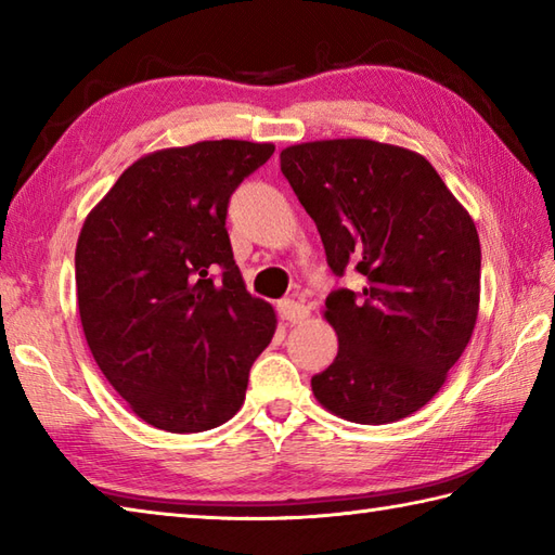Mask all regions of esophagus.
Returning <instances> with one entry per match:
<instances>
[{
	"label": "esophagus",
	"instance_id": "esophagus-1",
	"mask_svg": "<svg viewBox=\"0 0 555 555\" xmlns=\"http://www.w3.org/2000/svg\"><path fill=\"white\" fill-rule=\"evenodd\" d=\"M279 317L281 320H286L291 324H300L310 317V310L305 308L302 302H296V300H281L279 302Z\"/></svg>",
	"mask_w": 555,
	"mask_h": 555
}]
</instances>
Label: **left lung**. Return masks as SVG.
I'll use <instances>...</instances> for the list:
<instances>
[{"instance_id":"left-lung-1","label":"left lung","mask_w":555,"mask_h":555,"mask_svg":"<svg viewBox=\"0 0 555 555\" xmlns=\"http://www.w3.org/2000/svg\"><path fill=\"white\" fill-rule=\"evenodd\" d=\"M281 171L322 235L334 274L362 291L326 298L338 356L312 376L332 415L391 424L441 391L473 338L481 247L469 211L420 152L367 138L281 150Z\"/></svg>"}]
</instances>
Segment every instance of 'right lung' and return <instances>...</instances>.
<instances>
[{
	"label": "right lung",
	"instance_id": "right-lung-1",
	"mask_svg": "<svg viewBox=\"0 0 555 555\" xmlns=\"http://www.w3.org/2000/svg\"><path fill=\"white\" fill-rule=\"evenodd\" d=\"M271 155V143L229 138L150 152L82 223V334L114 391L152 427L195 434L229 422L276 332L274 308L245 291L227 231L235 185Z\"/></svg>",
	"mask_w": 555,
	"mask_h": 555
}]
</instances>
